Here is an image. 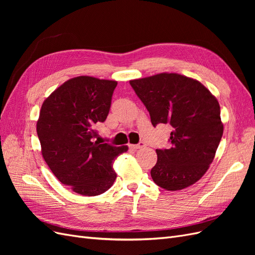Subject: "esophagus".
<instances>
[{"label":"esophagus","instance_id":"1","mask_svg":"<svg viewBox=\"0 0 255 255\" xmlns=\"http://www.w3.org/2000/svg\"><path fill=\"white\" fill-rule=\"evenodd\" d=\"M129 146H130V148H132L133 150H138V149H141V148H143V146H145V143L142 142V141H140L139 143H137V144H130Z\"/></svg>","mask_w":255,"mask_h":255}]
</instances>
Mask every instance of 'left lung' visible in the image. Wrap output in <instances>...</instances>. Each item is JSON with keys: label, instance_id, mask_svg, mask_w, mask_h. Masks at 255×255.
<instances>
[{"label": "left lung", "instance_id": "obj_1", "mask_svg": "<svg viewBox=\"0 0 255 255\" xmlns=\"http://www.w3.org/2000/svg\"><path fill=\"white\" fill-rule=\"evenodd\" d=\"M129 84L153 127H172L170 148L156 149L157 163L151 169L154 183L174 191L198 182L213 163L223 134L217 99L199 81L177 73H159Z\"/></svg>", "mask_w": 255, "mask_h": 255}]
</instances>
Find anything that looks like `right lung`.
<instances>
[{"instance_id": "obj_1", "label": "right lung", "mask_w": 255, "mask_h": 255, "mask_svg": "<svg viewBox=\"0 0 255 255\" xmlns=\"http://www.w3.org/2000/svg\"><path fill=\"white\" fill-rule=\"evenodd\" d=\"M116 81L82 75L65 82L44 100L37 135L42 156L59 182L83 196L109 190L116 174L113 163L128 151L92 140L96 126L110 113Z\"/></svg>"}]
</instances>
